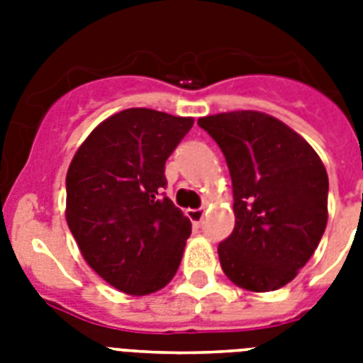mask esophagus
Wrapping results in <instances>:
<instances>
[{"label":"esophagus","mask_w":363,"mask_h":363,"mask_svg":"<svg viewBox=\"0 0 363 363\" xmlns=\"http://www.w3.org/2000/svg\"><path fill=\"white\" fill-rule=\"evenodd\" d=\"M188 218L192 220V224L196 228L201 226V222H203V211L201 209H190L188 211Z\"/></svg>","instance_id":"esophagus-1"}]
</instances>
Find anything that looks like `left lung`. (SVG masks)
I'll use <instances>...</instances> for the list:
<instances>
[{"label": "left lung", "instance_id": "8db88e82", "mask_svg": "<svg viewBox=\"0 0 363 363\" xmlns=\"http://www.w3.org/2000/svg\"><path fill=\"white\" fill-rule=\"evenodd\" d=\"M226 158L235 228L218 245L228 279L271 292L298 275L326 230L328 173L318 154L286 124L258 111L198 121Z\"/></svg>", "mask_w": 363, "mask_h": 363}]
</instances>
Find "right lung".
<instances>
[{
  "mask_svg": "<svg viewBox=\"0 0 363 363\" xmlns=\"http://www.w3.org/2000/svg\"><path fill=\"white\" fill-rule=\"evenodd\" d=\"M192 125L160 111H121L86 137L67 169V226L88 265L122 292H156L181 265L192 224L165 198L164 173Z\"/></svg>",
  "mask_w": 363,
  "mask_h": 363,
  "instance_id": "right-lung-1",
  "label": "right lung"
}]
</instances>
